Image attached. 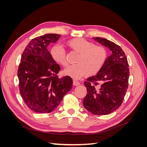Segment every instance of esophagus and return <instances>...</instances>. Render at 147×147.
Returning <instances> with one entry per match:
<instances>
[{
  "mask_svg": "<svg viewBox=\"0 0 147 147\" xmlns=\"http://www.w3.org/2000/svg\"><path fill=\"white\" fill-rule=\"evenodd\" d=\"M73 84H74V85H75V86H77V85H79L80 84V82H78V81H77V80H73Z\"/></svg>",
  "mask_w": 147,
  "mask_h": 147,
  "instance_id": "obj_1",
  "label": "esophagus"
}]
</instances>
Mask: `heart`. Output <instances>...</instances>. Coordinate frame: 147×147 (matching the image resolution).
Listing matches in <instances>:
<instances>
[{"label":"heart","mask_w":147,"mask_h":147,"mask_svg":"<svg viewBox=\"0 0 147 147\" xmlns=\"http://www.w3.org/2000/svg\"><path fill=\"white\" fill-rule=\"evenodd\" d=\"M70 50L78 55L76 64L69 66L65 69L64 74L74 78H80L87 74L92 76L99 73L103 67L107 56L106 48L82 38H75L66 43ZM50 55L55 63L63 67L67 65L66 53L63 48L59 45L53 46Z\"/></svg>","instance_id":"heart-1"}]
</instances>
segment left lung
<instances>
[{"instance_id": "left-lung-1", "label": "left lung", "mask_w": 147, "mask_h": 147, "mask_svg": "<svg viewBox=\"0 0 147 147\" xmlns=\"http://www.w3.org/2000/svg\"><path fill=\"white\" fill-rule=\"evenodd\" d=\"M92 38L112 53L100 72L84 82L87 94L83 99V105L94 115H108L123 103L128 88L129 64L125 53L119 45L105 38Z\"/></svg>"}]
</instances>
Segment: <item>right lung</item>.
Here are the masks:
<instances>
[{
  "mask_svg": "<svg viewBox=\"0 0 147 147\" xmlns=\"http://www.w3.org/2000/svg\"><path fill=\"white\" fill-rule=\"evenodd\" d=\"M61 36L48 34L35 37L22 54L18 70L20 92L24 103L35 112H53L72 88L70 77H58L60 66L47 49Z\"/></svg>",
  "mask_w": 147,
  "mask_h": 147,
  "instance_id": "add662e5",
  "label": "right lung"
}]
</instances>
